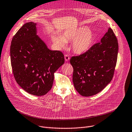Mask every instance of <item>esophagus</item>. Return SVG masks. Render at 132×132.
Listing matches in <instances>:
<instances>
[{"label": "esophagus", "mask_w": 132, "mask_h": 132, "mask_svg": "<svg viewBox=\"0 0 132 132\" xmlns=\"http://www.w3.org/2000/svg\"><path fill=\"white\" fill-rule=\"evenodd\" d=\"M65 61H67V62L70 60V57H69V56L68 55L66 54V55H65Z\"/></svg>", "instance_id": "esophagus-1"}]
</instances>
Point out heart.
Instances as JSON below:
<instances>
[{
  "instance_id": "1",
  "label": "heart",
  "mask_w": 132,
  "mask_h": 132,
  "mask_svg": "<svg viewBox=\"0 0 132 132\" xmlns=\"http://www.w3.org/2000/svg\"><path fill=\"white\" fill-rule=\"evenodd\" d=\"M94 40V33L84 26L68 30L61 37L57 35L52 37L53 42L60 48H65L66 46V42L73 41L72 45L73 51L78 54L87 51L92 47Z\"/></svg>"
}]
</instances>
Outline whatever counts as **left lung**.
Wrapping results in <instances>:
<instances>
[{"mask_svg":"<svg viewBox=\"0 0 132 132\" xmlns=\"http://www.w3.org/2000/svg\"><path fill=\"white\" fill-rule=\"evenodd\" d=\"M118 52L117 38L109 28L100 43L94 44L84 53L71 57L73 83L81 95H96L110 83L114 76Z\"/></svg>","mask_w":132,"mask_h":132,"instance_id":"1","label":"left lung"}]
</instances>
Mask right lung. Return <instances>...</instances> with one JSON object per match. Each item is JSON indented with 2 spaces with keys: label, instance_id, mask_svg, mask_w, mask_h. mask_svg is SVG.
Returning a JSON list of instances; mask_svg holds the SVG:
<instances>
[{
  "label": "right lung",
  "instance_id": "1",
  "mask_svg": "<svg viewBox=\"0 0 132 132\" xmlns=\"http://www.w3.org/2000/svg\"><path fill=\"white\" fill-rule=\"evenodd\" d=\"M11 63L18 85L31 95L42 96L52 88L54 73L65 62L63 53L49 50L36 35V23L23 24L13 36Z\"/></svg>",
  "mask_w": 132,
  "mask_h": 132
}]
</instances>
